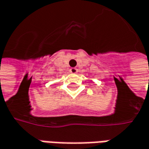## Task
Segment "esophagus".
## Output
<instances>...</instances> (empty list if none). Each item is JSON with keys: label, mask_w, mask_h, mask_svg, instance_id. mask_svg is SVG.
I'll list each match as a JSON object with an SVG mask.
<instances>
[{"label": "esophagus", "mask_w": 149, "mask_h": 149, "mask_svg": "<svg viewBox=\"0 0 149 149\" xmlns=\"http://www.w3.org/2000/svg\"><path fill=\"white\" fill-rule=\"evenodd\" d=\"M77 72H78V70H77V68H72L70 69V72H72V73H73V74L77 73Z\"/></svg>", "instance_id": "1"}]
</instances>
